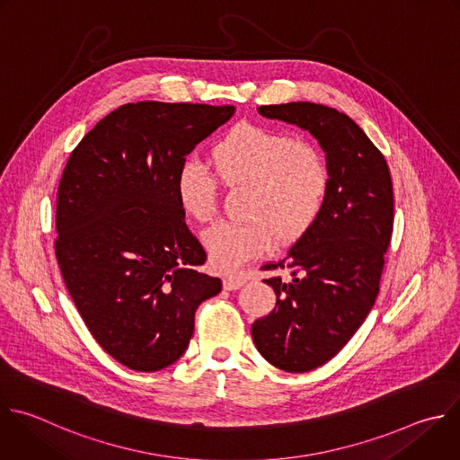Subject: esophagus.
Returning <instances> with one entry per match:
<instances>
[{"label": "esophagus", "mask_w": 460, "mask_h": 460, "mask_svg": "<svg viewBox=\"0 0 460 460\" xmlns=\"http://www.w3.org/2000/svg\"><path fill=\"white\" fill-rule=\"evenodd\" d=\"M222 281H224V288H227V290H236V288H240V287L247 281V276H245V274L226 276Z\"/></svg>", "instance_id": "34e87169"}]
</instances>
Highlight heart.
<instances>
[{"label": "heart", "instance_id": "obj_1", "mask_svg": "<svg viewBox=\"0 0 460 460\" xmlns=\"http://www.w3.org/2000/svg\"><path fill=\"white\" fill-rule=\"evenodd\" d=\"M217 177L229 188L251 186L249 224H218L204 233L213 267L229 272L261 256L272 245H292L318 222L331 190L323 151L311 140L260 126L238 124L211 146ZM179 206L195 222L218 213V184L193 161L177 170Z\"/></svg>", "mask_w": 460, "mask_h": 460}]
</instances>
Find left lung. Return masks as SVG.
<instances>
[{
    "mask_svg": "<svg viewBox=\"0 0 460 460\" xmlns=\"http://www.w3.org/2000/svg\"><path fill=\"white\" fill-rule=\"evenodd\" d=\"M263 117L309 129L327 153L331 190L314 227L283 260L261 270L276 307L256 320L258 352L285 372H309L331 361L363 325L379 294L394 231V188L383 153L345 113L314 104L260 106Z\"/></svg>",
    "mask_w": 460,
    "mask_h": 460,
    "instance_id": "left-lung-1",
    "label": "left lung"
}]
</instances>
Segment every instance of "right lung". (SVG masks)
<instances>
[{"mask_svg":"<svg viewBox=\"0 0 460 460\" xmlns=\"http://www.w3.org/2000/svg\"><path fill=\"white\" fill-rule=\"evenodd\" d=\"M231 104L128 102L70 153L58 188L54 242L65 285L95 341L137 372L188 349L199 305L220 278L186 226L175 177L188 153L233 115Z\"/></svg>","mask_w":460,"mask_h":460,"instance_id":"obj_1","label":"right lung"}]
</instances>
